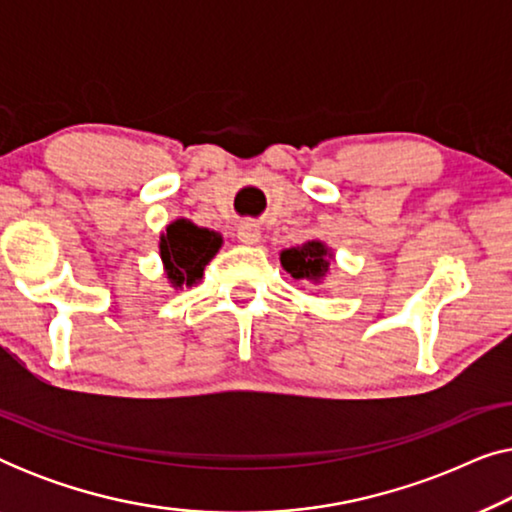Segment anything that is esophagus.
<instances>
[{
	"label": "esophagus",
	"instance_id": "1",
	"mask_svg": "<svg viewBox=\"0 0 512 512\" xmlns=\"http://www.w3.org/2000/svg\"><path fill=\"white\" fill-rule=\"evenodd\" d=\"M237 237H240V242L244 244H256L261 240V228H258V223L254 221H242L240 226H237Z\"/></svg>",
	"mask_w": 512,
	"mask_h": 512
}]
</instances>
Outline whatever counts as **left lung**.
Segmentation results:
<instances>
[{"instance_id": "1", "label": "left lung", "mask_w": 512, "mask_h": 512, "mask_svg": "<svg viewBox=\"0 0 512 512\" xmlns=\"http://www.w3.org/2000/svg\"><path fill=\"white\" fill-rule=\"evenodd\" d=\"M333 254L324 242H305L303 247H293L282 251V265L293 279H303V282L317 284L326 277L328 261Z\"/></svg>"}]
</instances>
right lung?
Returning a JSON list of instances; mask_svg holds the SVG:
<instances>
[{
	"instance_id": "add662e5",
	"label": "right lung",
	"mask_w": 512,
	"mask_h": 512,
	"mask_svg": "<svg viewBox=\"0 0 512 512\" xmlns=\"http://www.w3.org/2000/svg\"><path fill=\"white\" fill-rule=\"evenodd\" d=\"M219 247L221 235L214 230L200 228L186 219L170 223L167 233L160 237V258L172 286H191L198 282Z\"/></svg>"
}]
</instances>
